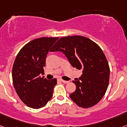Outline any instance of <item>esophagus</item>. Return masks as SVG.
<instances>
[{
    "label": "esophagus",
    "mask_w": 127,
    "mask_h": 127,
    "mask_svg": "<svg viewBox=\"0 0 127 127\" xmlns=\"http://www.w3.org/2000/svg\"><path fill=\"white\" fill-rule=\"evenodd\" d=\"M60 81H61V82H62L63 83H68L69 81H65V80H62V79H60Z\"/></svg>",
    "instance_id": "obj_1"
}]
</instances>
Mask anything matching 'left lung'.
<instances>
[{
  "label": "left lung",
  "instance_id": "8db88e82",
  "mask_svg": "<svg viewBox=\"0 0 127 127\" xmlns=\"http://www.w3.org/2000/svg\"><path fill=\"white\" fill-rule=\"evenodd\" d=\"M64 54L71 65L83 74L73 81L76 90L70 97L83 108L97 104L107 90L109 81L108 62L101 48L97 44L80 35L61 37L53 46L51 51Z\"/></svg>",
  "mask_w": 127,
  "mask_h": 127
}]
</instances>
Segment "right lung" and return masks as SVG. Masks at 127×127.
Wrapping results in <instances>:
<instances>
[{"instance_id":"obj_1","label":"right lung","mask_w":127,"mask_h":127,"mask_svg":"<svg viewBox=\"0 0 127 127\" xmlns=\"http://www.w3.org/2000/svg\"><path fill=\"white\" fill-rule=\"evenodd\" d=\"M58 37L34 39L21 49L12 70L13 85L20 98L33 109L42 107L53 96L56 79L48 80L39 76L43 73L48 51Z\"/></svg>"}]
</instances>
